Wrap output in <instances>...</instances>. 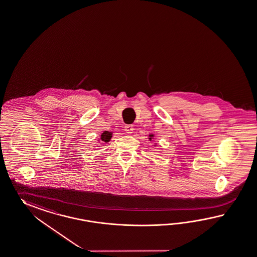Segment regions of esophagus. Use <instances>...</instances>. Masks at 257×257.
<instances>
[{
    "label": "esophagus",
    "mask_w": 257,
    "mask_h": 257,
    "mask_svg": "<svg viewBox=\"0 0 257 257\" xmlns=\"http://www.w3.org/2000/svg\"><path fill=\"white\" fill-rule=\"evenodd\" d=\"M124 130H125L127 134H132L134 132V126L132 124H127V125L124 126Z\"/></svg>",
    "instance_id": "esophagus-1"
}]
</instances>
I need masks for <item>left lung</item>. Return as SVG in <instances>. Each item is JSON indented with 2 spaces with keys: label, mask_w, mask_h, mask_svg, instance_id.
<instances>
[{
  "label": "left lung",
  "mask_w": 257,
  "mask_h": 257,
  "mask_svg": "<svg viewBox=\"0 0 257 257\" xmlns=\"http://www.w3.org/2000/svg\"><path fill=\"white\" fill-rule=\"evenodd\" d=\"M150 139H151V138H150Z\"/></svg>",
  "instance_id": "left-lung-1"
}]
</instances>
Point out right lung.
Returning a JSON list of instances; mask_svg holds the SVG:
<instances>
[{
	"label": "right lung",
	"instance_id": "add662e5",
	"mask_svg": "<svg viewBox=\"0 0 257 257\" xmlns=\"http://www.w3.org/2000/svg\"><path fill=\"white\" fill-rule=\"evenodd\" d=\"M111 133H109L108 131H105L102 135H101V142H105V143H107L109 140H110V138H111Z\"/></svg>",
	"mask_w": 257,
	"mask_h": 257
}]
</instances>
